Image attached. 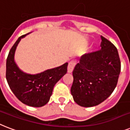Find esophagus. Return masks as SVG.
I'll return each mask as SVG.
<instances>
[{
  "label": "esophagus",
  "instance_id": "34e87169",
  "mask_svg": "<svg viewBox=\"0 0 130 130\" xmlns=\"http://www.w3.org/2000/svg\"><path fill=\"white\" fill-rule=\"evenodd\" d=\"M75 62L74 61H71V62H69L68 66V73H71L72 72V70L74 69V66H75Z\"/></svg>",
  "mask_w": 130,
  "mask_h": 130
}]
</instances>
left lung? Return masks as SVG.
<instances>
[{
  "instance_id": "1",
  "label": "left lung",
  "mask_w": 130,
  "mask_h": 130,
  "mask_svg": "<svg viewBox=\"0 0 130 130\" xmlns=\"http://www.w3.org/2000/svg\"><path fill=\"white\" fill-rule=\"evenodd\" d=\"M101 49L81 57L72 72L70 89L74 101L79 106H97L114 91L121 71L118 51L102 37Z\"/></svg>"
}]
</instances>
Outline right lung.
<instances>
[{"mask_svg": "<svg viewBox=\"0 0 130 130\" xmlns=\"http://www.w3.org/2000/svg\"><path fill=\"white\" fill-rule=\"evenodd\" d=\"M30 33L19 37L10 50L6 64V79L10 89L22 103L41 107L49 101L55 85L67 72L68 62L37 74L21 70L15 61V54L20 41Z\"/></svg>", "mask_w": 130, "mask_h": 130, "instance_id": "right-lung-1", "label": "right lung"}]
</instances>
